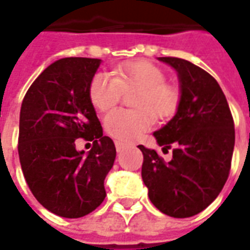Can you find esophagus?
<instances>
[{
	"instance_id": "esophagus-1",
	"label": "esophagus",
	"mask_w": 250,
	"mask_h": 250,
	"mask_svg": "<svg viewBox=\"0 0 250 250\" xmlns=\"http://www.w3.org/2000/svg\"><path fill=\"white\" fill-rule=\"evenodd\" d=\"M127 144L125 143H122V142H115V148H117L118 152H122V150L125 149Z\"/></svg>"
}]
</instances>
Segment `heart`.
<instances>
[{"mask_svg":"<svg viewBox=\"0 0 250 250\" xmlns=\"http://www.w3.org/2000/svg\"><path fill=\"white\" fill-rule=\"evenodd\" d=\"M138 91L133 100L136 110H112L104 117V129L112 138L132 142L152 128L156 118L169 119L178 110L181 90L167 83V74L152 62H139L122 64L111 76L98 72L89 85L91 104L106 111L121 101L123 91Z\"/></svg>","mask_w":250,"mask_h":250,"instance_id":"b5f03b06","label":"heart"}]
</instances>
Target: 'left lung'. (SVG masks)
I'll list each match as a JSON object with an SVG mask.
<instances>
[{"instance_id":"8db88e82","label":"left lung","mask_w":250,"mask_h":250,"mask_svg":"<svg viewBox=\"0 0 250 250\" xmlns=\"http://www.w3.org/2000/svg\"><path fill=\"white\" fill-rule=\"evenodd\" d=\"M180 81L181 102L174 117L153 132L165 163L155 149L139 146L144 161L142 178L148 197L165 215L190 218L209 206L222 191L231 169L235 125L218 81L193 62L159 57Z\"/></svg>"}]
</instances>
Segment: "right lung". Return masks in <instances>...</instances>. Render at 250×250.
Here are the masks:
<instances>
[{
    "label": "right lung",
    "instance_id": "right-lung-1",
    "mask_svg": "<svg viewBox=\"0 0 250 250\" xmlns=\"http://www.w3.org/2000/svg\"><path fill=\"white\" fill-rule=\"evenodd\" d=\"M101 62L87 57L56 60L32 83L21 107L23 176L38 202L62 218L85 216L104 202V178L117 156L89 98ZM79 137L93 142L87 154L75 149Z\"/></svg>",
    "mask_w": 250,
    "mask_h": 250
}]
</instances>
